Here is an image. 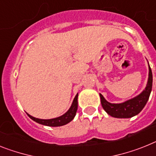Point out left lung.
Segmentation results:
<instances>
[{
	"label": "left lung",
	"mask_w": 156,
	"mask_h": 156,
	"mask_svg": "<svg viewBox=\"0 0 156 156\" xmlns=\"http://www.w3.org/2000/svg\"><path fill=\"white\" fill-rule=\"evenodd\" d=\"M152 89V72L149 66L148 81L145 90L138 96L120 104H112L107 101L100 94L101 103L104 110L112 117L116 118H130L139 114L145 105L147 104Z\"/></svg>",
	"instance_id": "obj_1"
}]
</instances>
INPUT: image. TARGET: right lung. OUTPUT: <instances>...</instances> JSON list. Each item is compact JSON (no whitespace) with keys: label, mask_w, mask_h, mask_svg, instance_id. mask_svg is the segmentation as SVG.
Segmentation results:
<instances>
[{"label":"right lung","mask_w":156,"mask_h":156,"mask_svg":"<svg viewBox=\"0 0 156 156\" xmlns=\"http://www.w3.org/2000/svg\"><path fill=\"white\" fill-rule=\"evenodd\" d=\"M78 94H77V95L74 98V101H73L71 106L69 108V110L66 113H64L63 115H62L61 116H58V117H56V118L44 120V119L36 118V117L31 116L28 113H27V114L31 120H33L34 121L39 123L40 125L51 127L62 126V125H65L66 124H68L69 122H70L74 119V116H75L76 112H77V109H78Z\"/></svg>","instance_id":"add662e5"}]
</instances>
